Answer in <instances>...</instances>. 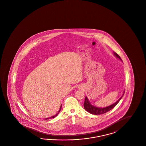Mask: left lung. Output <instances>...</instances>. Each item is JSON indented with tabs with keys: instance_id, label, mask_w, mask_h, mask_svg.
Masks as SVG:
<instances>
[{
	"instance_id": "left-lung-1",
	"label": "left lung",
	"mask_w": 146,
	"mask_h": 146,
	"mask_svg": "<svg viewBox=\"0 0 146 146\" xmlns=\"http://www.w3.org/2000/svg\"><path fill=\"white\" fill-rule=\"evenodd\" d=\"M113 53H114V55L115 56L116 58H117L119 60L122 61V59H121L120 56L118 55L117 53H116L115 52H113ZM124 93H125V91H123V94H122V96H121L120 99H119L114 104H111L110 106H107L106 107H96V106L92 105L91 104L90 101L88 100V98L87 96H86L84 104V108H85L86 111L89 112L90 113H91L92 114L100 115V114H104V113H105L108 111H111V110H112L118 104V102L120 101L121 99H122V96L124 95Z\"/></svg>"
}]
</instances>
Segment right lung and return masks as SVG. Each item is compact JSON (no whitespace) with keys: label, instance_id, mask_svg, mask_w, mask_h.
I'll return each instance as SVG.
<instances>
[{"label":"right lung","instance_id":"obj_1","mask_svg":"<svg viewBox=\"0 0 146 146\" xmlns=\"http://www.w3.org/2000/svg\"><path fill=\"white\" fill-rule=\"evenodd\" d=\"M61 108H62V105H61L60 107V109H59V111H58V113H57L56 114H55V115H53L52 116H50V117L45 118V120H48V119H52V118H54V117H55L56 116L58 115L59 114V113H60V111Z\"/></svg>","mask_w":146,"mask_h":146}]
</instances>
